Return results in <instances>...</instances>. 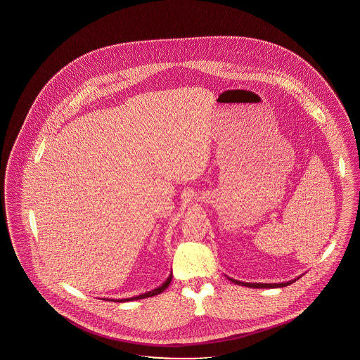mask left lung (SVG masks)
Instances as JSON below:
<instances>
[{"instance_id":"left-lung-1","label":"left lung","mask_w":360,"mask_h":360,"mask_svg":"<svg viewBox=\"0 0 360 360\" xmlns=\"http://www.w3.org/2000/svg\"><path fill=\"white\" fill-rule=\"evenodd\" d=\"M301 277V276H300ZM300 277H297L295 280H290V281H288V283H241V281H238V280H233V278H231L229 277V281H232V283H238V285H241V286H247V288H255V289H269V288H283V286H288V285H290V283H295Z\"/></svg>"}]
</instances>
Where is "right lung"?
Instances as JSON below:
<instances>
[{
  "label": "right lung",
  "mask_w": 360,
  "mask_h": 360,
  "mask_svg": "<svg viewBox=\"0 0 360 360\" xmlns=\"http://www.w3.org/2000/svg\"><path fill=\"white\" fill-rule=\"evenodd\" d=\"M172 278H173V273H170V276L166 278V281H165L161 286H158V288H155V289H153L150 292H146V293H143V295H136V297H131V298H121V300H109V298H105V301H117V302H125V301H134V300H142V298H148V297H153V295H160V293H162L165 289L170 285V281H172Z\"/></svg>",
  "instance_id": "add662e5"
}]
</instances>
